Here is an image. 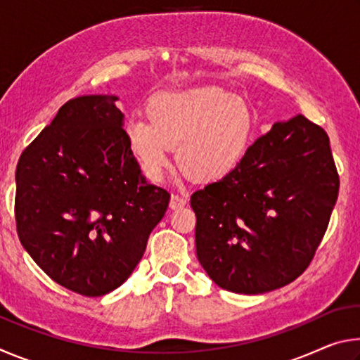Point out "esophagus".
<instances>
[{"label":"esophagus","mask_w":360,"mask_h":360,"mask_svg":"<svg viewBox=\"0 0 360 360\" xmlns=\"http://www.w3.org/2000/svg\"><path fill=\"white\" fill-rule=\"evenodd\" d=\"M186 203H187V198L184 195H179V193H173L172 200H169V206H172L173 210L182 208V206H186Z\"/></svg>","instance_id":"34e87169"}]
</instances>
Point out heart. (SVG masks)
<instances>
[{
    "label": "heart",
    "instance_id": "b5f03b06",
    "mask_svg": "<svg viewBox=\"0 0 360 360\" xmlns=\"http://www.w3.org/2000/svg\"><path fill=\"white\" fill-rule=\"evenodd\" d=\"M148 120L131 117L125 136L131 154L152 181H160L176 146V162L197 181H216L241 162L252 131L245 101L217 87L152 96Z\"/></svg>",
    "mask_w": 360,
    "mask_h": 360
}]
</instances>
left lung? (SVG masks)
<instances>
[{
	"mask_svg": "<svg viewBox=\"0 0 360 360\" xmlns=\"http://www.w3.org/2000/svg\"><path fill=\"white\" fill-rule=\"evenodd\" d=\"M338 188L326 130L302 114L278 122L230 173L192 193L198 262L236 294L295 281L324 238Z\"/></svg>",
	"mask_w": 360,
	"mask_h": 360,
	"instance_id": "obj_1",
	"label": "left lung"
}]
</instances>
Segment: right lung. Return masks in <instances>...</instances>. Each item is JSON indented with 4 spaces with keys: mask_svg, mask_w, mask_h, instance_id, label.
I'll return each mask as SVG.
<instances>
[{
    "mask_svg": "<svg viewBox=\"0 0 360 360\" xmlns=\"http://www.w3.org/2000/svg\"><path fill=\"white\" fill-rule=\"evenodd\" d=\"M117 96L66 101L15 169V225L46 275L85 297L125 281L165 216L168 191L146 182Z\"/></svg>",
    "mask_w": 360,
    "mask_h": 360,
    "instance_id": "add662e5",
    "label": "right lung"
}]
</instances>
